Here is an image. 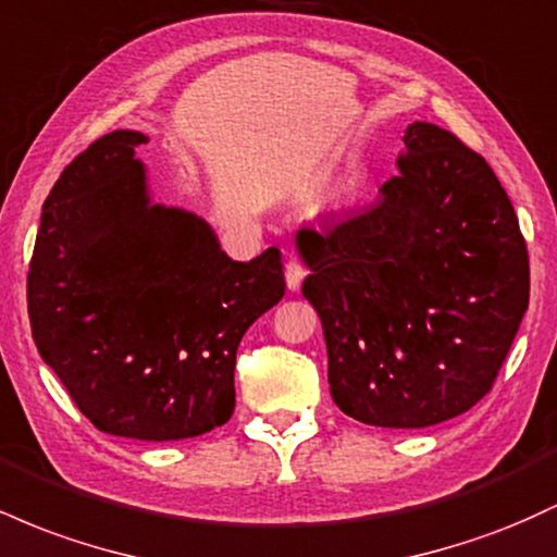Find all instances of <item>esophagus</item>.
I'll use <instances>...</instances> for the list:
<instances>
[{
	"mask_svg": "<svg viewBox=\"0 0 557 557\" xmlns=\"http://www.w3.org/2000/svg\"><path fill=\"white\" fill-rule=\"evenodd\" d=\"M304 277H306V267L300 264L298 259L287 261V264H285V283H287V287H290V290H298L300 283H304Z\"/></svg>",
	"mask_w": 557,
	"mask_h": 557,
	"instance_id": "obj_1",
	"label": "esophagus"
}]
</instances>
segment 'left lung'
Masks as SVG:
<instances>
[{
    "label": "left lung",
    "instance_id": "left-lung-1",
    "mask_svg": "<svg viewBox=\"0 0 557 557\" xmlns=\"http://www.w3.org/2000/svg\"><path fill=\"white\" fill-rule=\"evenodd\" d=\"M403 144L376 207L296 243L332 400L363 424L421 430L490 393L529 309V253L484 157L432 123Z\"/></svg>",
    "mask_w": 557,
    "mask_h": 557
}]
</instances>
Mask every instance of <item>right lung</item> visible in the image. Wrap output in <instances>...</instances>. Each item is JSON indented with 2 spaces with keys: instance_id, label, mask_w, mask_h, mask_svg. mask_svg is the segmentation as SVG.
Here are the masks:
<instances>
[{
  "instance_id": "obj_1",
  "label": "right lung",
  "mask_w": 557,
  "mask_h": 557,
  "mask_svg": "<svg viewBox=\"0 0 557 557\" xmlns=\"http://www.w3.org/2000/svg\"><path fill=\"white\" fill-rule=\"evenodd\" d=\"M138 131H112L44 201L28 270L41 359L96 430L168 443L235 408L240 337L285 296L267 248L233 261L194 212L151 201Z\"/></svg>"
}]
</instances>
